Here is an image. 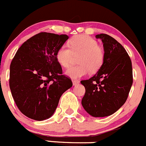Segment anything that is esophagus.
Here are the masks:
<instances>
[{
    "instance_id": "esophagus-1",
    "label": "esophagus",
    "mask_w": 146,
    "mask_h": 146,
    "mask_svg": "<svg viewBox=\"0 0 146 146\" xmlns=\"http://www.w3.org/2000/svg\"><path fill=\"white\" fill-rule=\"evenodd\" d=\"M73 85H76V84H78V83H79V81L78 80H73Z\"/></svg>"
}]
</instances>
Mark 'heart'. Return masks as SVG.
<instances>
[{"label":"heart","instance_id":"obj_1","mask_svg":"<svg viewBox=\"0 0 146 146\" xmlns=\"http://www.w3.org/2000/svg\"><path fill=\"white\" fill-rule=\"evenodd\" d=\"M79 54L78 65L70 66L66 74L72 78H79L89 71H98L104 62L105 52L95 39L86 35H78L69 40V46L63 44L56 52L58 63L64 68L70 65L73 55Z\"/></svg>","mask_w":146,"mask_h":146}]
</instances>
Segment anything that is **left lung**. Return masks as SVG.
Wrapping results in <instances>:
<instances>
[{
  "label": "left lung",
  "mask_w": 146,
  "mask_h": 146,
  "mask_svg": "<svg viewBox=\"0 0 146 146\" xmlns=\"http://www.w3.org/2000/svg\"><path fill=\"white\" fill-rule=\"evenodd\" d=\"M96 38L103 43L104 62L94 76L81 81L86 89L81 104L94 117H105L117 111L128 98L133 82L132 62L113 38L103 33Z\"/></svg>",
  "instance_id": "8db88e82"
}]
</instances>
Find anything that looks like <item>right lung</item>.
<instances>
[{"mask_svg":"<svg viewBox=\"0 0 146 146\" xmlns=\"http://www.w3.org/2000/svg\"><path fill=\"white\" fill-rule=\"evenodd\" d=\"M68 39L63 34L38 33L19 47L11 61V94L19 111L30 119L51 117L62 94L73 86L56 59L57 49Z\"/></svg>","mask_w":146,"mask_h":146,"instance_id":"1","label":"right lung"}]
</instances>
